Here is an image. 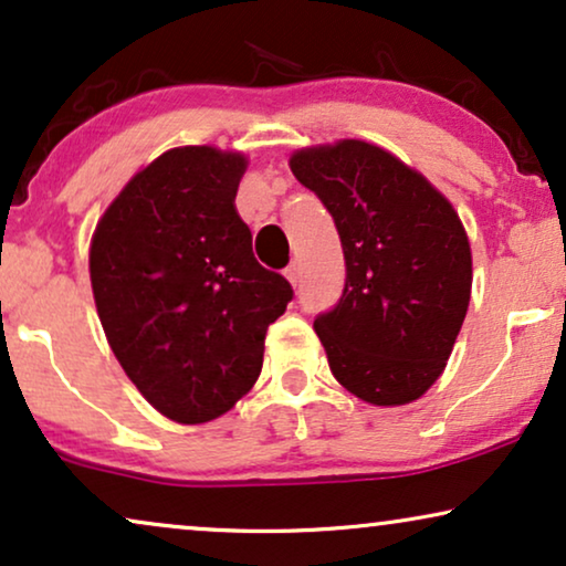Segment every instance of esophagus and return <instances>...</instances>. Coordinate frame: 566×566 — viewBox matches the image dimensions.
<instances>
[{
    "label": "esophagus",
    "instance_id": "esophagus-1",
    "mask_svg": "<svg viewBox=\"0 0 566 566\" xmlns=\"http://www.w3.org/2000/svg\"><path fill=\"white\" fill-rule=\"evenodd\" d=\"M285 277H289L291 285H298V283H301V268L296 265V262L285 268Z\"/></svg>",
    "mask_w": 566,
    "mask_h": 566
}]
</instances>
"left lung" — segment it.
<instances>
[{
  "label": "left lung",
  "instance_id": "8db88e82",
  "mask_svg": "<svg viewBox=\"0 0 566 566\" xmlns=\"http://www.w3.org/2000/svg\"><path fill=\"white\" fill-rule=\"evenodd\" d=\"M296 180L335 219L345 289L314 319L332 374L376 407L420 399L451 358L471 298V250L453 206L381 146H314Z\"/></svg>",
  "mask_w": 566,
  "mask_h": 566
}]
</instances>
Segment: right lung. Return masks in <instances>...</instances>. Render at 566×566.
<instances>
[{
	"label": "right lung",
	"instance_id": "obj_1",
	"mask_svg": "<svg viewBox=\"0 0 566 566\" xmlns=\"http://www.w3.org/2000/svg\"><path fill=\"white\" fill-rule=\"evenodd\" d=\"M247 159L213 146L169 149L99 219L92 293L115 358L169 420L229 412L262 370L268 327L293 298L252 254L234 198Z\"/></svg>",
	"mask_w": 566,
	"mask_h": 566
}]
</instances>
